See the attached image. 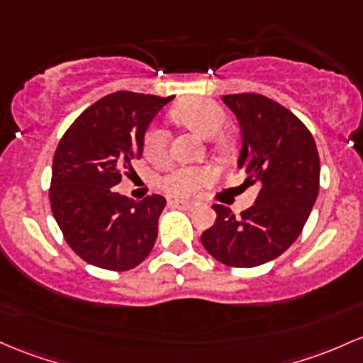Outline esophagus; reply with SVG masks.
<instances>
[{
	"mask_svg": "<svg viewBox=\"0 0 363 363\" xmlns=\"http://www.w3.org/2000/svg\"><path fill=\"white\" fill-rule=\"evenodd\" d=\"M169 205L179 206V208H184V210H193L194 206H196V203L186 201V200H169Z\"/></svg>",
	"mask_w": 363,
	"mask_h": 363,
	"instance_id": "obj_1",
	"label": "esophagus"
}]
</instances>
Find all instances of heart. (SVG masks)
I'll return each instance as SVG.
<instances>
[{"label":"heart","mask_w":363,"mask_h":363,"mask_svg":"<svg viewBox=\"0 0 363 363\" xmlns=\"http://www.w3.org/2000/svg\"><path fill=\"white\" fill-rule=\"evenodd\" d=\"M170 117L203 138H213L220 133L227 121L225 110L208 98H189L179 103L170 111ZM169 138L160 127L151 125L143 136V153L150 162L158 163L167 158ZM215 172L210 165L175 167L160 179V186L174 196H188L213 181Z\"/></svg>","instance_id":"obj_1"}]
</instances>
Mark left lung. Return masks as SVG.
I'll return each mask as SVG.
<instances>
[{"label": "left lung", "mask_w": 363, "mask_h": 363, "mask_svg": "<svg viewBox=\"0 0 363 363\" xmlns=\"http://www.w3.org/2000/svg\"><path fill=\"white\" fill-rule=\"evenodd\" d=\"M241 125L238 167L245 184H260L257 201L240 215L213 205L215 224L201 234L215 260L250 269L282 255L303 230L320 186L315 139L291 110L257 93L225 94Z\"/></svg>", "instance_id": "1"}]
</instances>
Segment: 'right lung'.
Here are the masks:
<instances>
[{
    "label": "right lung",
    "instance_id": "1",
    "mask_svg": "<svg viewBox=\"0 0 363 363\" xmlns=\"http://www.w3.org/2000/svg\"><path fill=\"white\" fill-rule=\"evenodd\" d=\"M172 96L117 91L70 123L53 157L50 205L67 245L87 264L113 272L138 267L158 234L165 198L133 201L115 186L130 177L143 136Z\"/></svg>",
    "mask_w": 363,
    "mask_h": 363
}]
</instances>
